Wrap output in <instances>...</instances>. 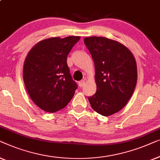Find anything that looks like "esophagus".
Returning <instances> with one entry per match:
<instances>
[{
	"mask_svg": "<svg viewBox=\"0 0 160 160\" xmlns=\"http://www.w3.org/2000/svg\"><path fill=\"white\" fill-rule=\"evenodd\" d=\"M78 85H79L80 88H82L85 85V81L84 80H81L79 82H78Z\"/></svg>",
	"mask_w": 160,
	"mask_h": 160,
	"instance_id": "esophagus-1",
	"label": "esophagus"
}]
</instances>
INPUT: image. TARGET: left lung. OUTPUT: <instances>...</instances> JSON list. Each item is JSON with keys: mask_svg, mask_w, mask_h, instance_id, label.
I'll return each mask as SVG.
<instances>
[{"mask_svg": "<svg viewBox=\"0 0 160 160\" xmlns=\"http://www.w3.org/2000/svg\"><path fill=\"white\" fill-rule=\"evenodd\" d=\"M84 43L96 71V92L88 101L97 113L112 115L122 109L133 93L137 82L136 59L124 45L107 38H85Z\"/></svg>", "mask_w": 160, "mask_h": 160, "instance_id": "obj_1", "label": "left lung"}]
</instances>
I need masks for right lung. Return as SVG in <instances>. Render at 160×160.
<instances>
[{"mask_svg":"<svg viewBox=\"0 0 160 160\" xmlns=\"http://www.w3.org/2000/svg\"><path fill=\"white\" fill-rule=\"evenodd\" d=\"M80 39L79 36L45 39L35 44L27 56L24 85L33 102L44 111L52 113L62 109L78 88L67 59Z\"/></svg>","mask_w":160,"mask_h":160,"instance_id":"right-lung-1","label":"right lung"}]
</instances>
